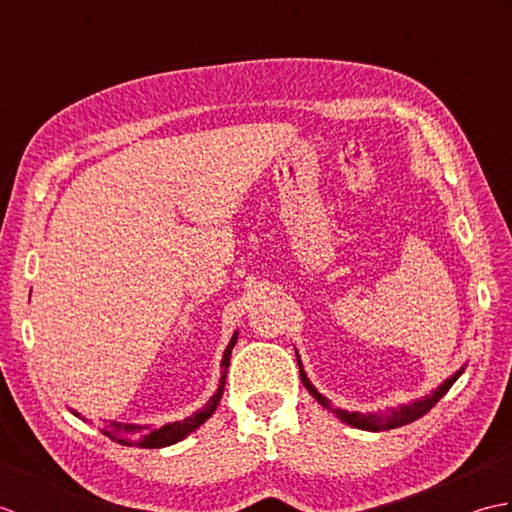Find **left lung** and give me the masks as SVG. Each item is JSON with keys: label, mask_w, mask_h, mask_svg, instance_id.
I'll return each mask as SVG.
<instances>
[{"label": "left lung", "mask_w": 512, "mask_h": 512, "mask_svg": "<svg viewBox=\"0 0 512 512\" xmlns=\"http://www.w3.org/2000/svg\"><path fill=\"white\" fill-rule=\"evenodd\" d=\"M297 363H299L301 383H303V387H306V389L310 391V394L314 396V400H317L321 407L332 411L334 416L339 418V420H343L345 424H350V427H354V429H363V431H389V429L405 427V424L422 418L424 413L431 411V407L436 405V402H438L444 394H447V391L451 389V385H453L455 380H458V378L462 376V372H464V367H460L458 372L451 374L447 380H444L442 385H438L436 389H433L431 394L422 396V398L413 400V402H407V405H398V407H394V409H387V411H380V413H376V411L361 413V411H345V409L334 407L332 402H330L328 398H325L323 394H319V389L310 383L306 369H303V365H301V356H299V354H297Z\"/></svg>", "instance_id": "left-lung-1"}]
</instances>
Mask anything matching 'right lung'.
Masks as SVG:
<instances>
[{
  "label": "right lung",
  "mask_w": 512,
  "mask_h": 512,
  "mask_svg": "<svg viewBox=\"0 0 512 512\" xmlns=\"http://www.w3.org/2000/svg\"><path fill=\"white\" fill-rule=\"evenodd\" d=\"M237 330L233 332L231 341H228L226 350H224V356H222V374H220V385H217V391L215 394L206 400V405L195 411L193 416L184 418V420H176V422H169V424H162L160 429H149L147 424H121V422H110L107 427H103L101 431L105 433L107 438H112L116 442L125 444V447H138V449H162V447H171V444H176L180 440H184L189 436V433H193L198 427H202V424L209 420L217 405H220L222 400V394H224V385H226V369H228V363H231V352L233 347L237 343ZM74 416H79L81 420H85L79 411L70 409Z\"/></svg>",
  "instance_id": "right-lung-1"
}]
</instances>
